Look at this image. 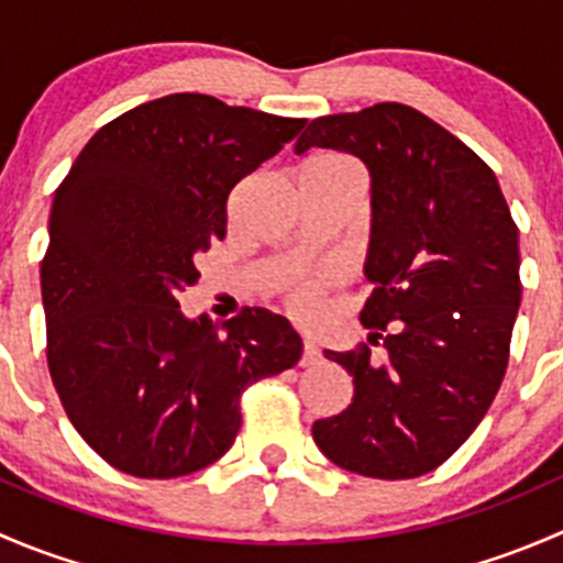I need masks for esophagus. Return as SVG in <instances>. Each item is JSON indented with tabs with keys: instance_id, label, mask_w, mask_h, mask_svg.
<instances>
[{
	"instance_id": "obj_1",
	"label": "esophagus",
	"mask_w": 563,
	"mask_h": 563,
	"mask_svg": "<svg viewBox=\"0 0 563 563\" xmlns=\"http://www.w3.org/2000/svg\"><path fill=\"white\" fill-rule=\"evenodd\" d=\"M321 362V351H318V345L313 343V340H305L302 345V360H299V365L302 367H313Z\"/></svg>"
}]
</instances>
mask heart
I'll list each match as a JSON object with an SVG mask.
<instances>
[{
  "instance_id": "heart-1",
  "label": "heart",
  "mask_w": 563,
  "mask_h": 563,
  "mask_svg": "<svg viewBox=\"0 0 563 563\" xmlns=\"http://www.w3.org/2000/svg\"><path fill=\"white\" fill-rule=\"evenodd\" d=\"M305 168H334V172H345V174H354L362 176L360 166H356L351 157L338 155V152H318L308 161ZM332 280L329 272H321V275L308 277V280H294L288 286V308H291L294 316L299 318H313L318 313V305H321V291L327 288V283Z\"/></svg>"
}]
</instances>
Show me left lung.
<instances>
[{"mask_svg": "<svg viewBox=\"0 0 563 563\" xmlns=\"http://www.w3.org/2000/svg\"><path fill=\"white\" fill-rule=\"evenodd\" d=\"M356 155L371 172L373 229L360 318L369 345L323 351L354 376L345 411L313 422L334 465L413 479L460 450L509 365L520 308V247L493 168L422 111L376 103L318 117L297 141Z\"/></svg>", "mask_w": 563, "mask_h": 563, "instance_id": "left-lung-1", "label": "left lung"}]
</instances>
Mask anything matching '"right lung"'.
<instances>
[{
	"instance_id": "1",
	"label": "right lung",
	"mask_w": 563,
	"mask_h": 563,
	"mask_svg": "<svg viewBox=\"0 0 563 563\" xmlns=\"http://www.w3.org/2000/svg\"><path fill=\"white\" fill-rule=\"evenodd\" d=\"M305 119L179 92L130 108L89 139L62 185L40 264L45 356L84 441L141 479L207 468L234 444L242 391L288 371L302 338L242 308L187 321L196 253L225 236L229 196Z\"/></svg>"
}]
</instances>
